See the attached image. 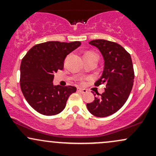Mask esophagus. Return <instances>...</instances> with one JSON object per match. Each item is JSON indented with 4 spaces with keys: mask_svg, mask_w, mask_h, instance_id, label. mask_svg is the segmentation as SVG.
I'll return each instance as SVG.
<instances>
[{
    "mask_svg": "<svg viewBox=\"0 0 156 156\" xmlns=\"http://www.w3.org/2000/svg\"><path fill=\"white\" fill-rule=\"evenodd\" d=\"M78 92L83 93V94H84V93H87V90H86V89H80V88H78Z\"/></svg>",
    "mask_w": 156,
    "mask_h": 156,
    "instance_id": "esophagus-1",
    "label": "esophagus"
}]
</instances>
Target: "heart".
I'll list each match as a JSON object with an SVG mask.
<instances>
[{"mask_svg":"<svg viewBox=\"0 0 156 156\" xmlns=\"http://www.w3.org/2000/svg\"><path fill=\"white\" fill-rule=\"evenodd\" d=\"M87 54H89V55H97L96 53H92V52H89V53H87ZM87 54H86V55H87Z\"/></svg>","mask_w":156,"mask_h":156,"instance_id":"b5f03b06","label":"heart"}]
</instances>
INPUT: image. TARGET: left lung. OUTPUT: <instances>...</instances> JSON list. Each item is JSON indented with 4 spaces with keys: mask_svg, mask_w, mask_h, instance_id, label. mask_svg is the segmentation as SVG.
I'll use <instances>...</instances> for the list:
<instances>
[{
    "mask_svg": "<svg viewBox=\"0 0 156 156\" xmlns=\"http://www.w3.org/2000/svg\"><path fill=\"white\" fill-rule=\"evenodd\" d=\"M89 44L99 49L104 58L103 75L94 83H105V92L87 103L89 112L98 117L112 115L128 100L133 85L134 71L131 57L120 44L105 39H94ZM95 95V94H94Z\"/></svg>",
    "mask_w": 156,
    "mask_h": 156,
    "instance_id": "8db88e82",
    "label": "left lung"
}]
</instances>
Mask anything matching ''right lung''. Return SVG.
<instances>
[{
    "instance_id": "add662e5",
    "label": "right lung",
    "mask_w": 156,
    "mask_h": 156,
    "mask_svg": "<svg viewBox=\"0 0 156 156\" xmlns=\"http://www.w3.org/2000/svg\"><path fill=\"white\" fill-rule=\"evenodd\" d=\"M81 44L76 41L43 42L31 48L23 57L20 65V88L31 106L46 116L59 114L65 108L73 86L62 87L53 83L54 73L62 70L66 56Z\"/></svg>"
}]
</instances>
